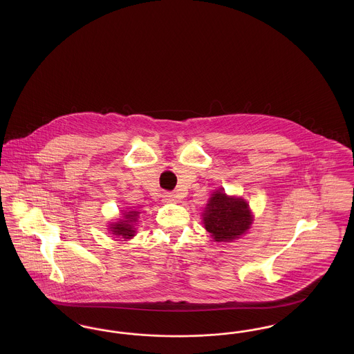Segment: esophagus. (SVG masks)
<instances>
[{
  "mask_svg": "<svg viewBox=\"0 0 354 354\" xmlns=\"http://www.w3.org/2000/svg\"><path fill=\"white\" fill-rule=\"evenodd\" d=\"M162 198H163V202L166 203H172L176 202V196L172 194V192H163V195H162Z\"/></svg>",
  "mask_w": 354,
  "mask_h": 354,
  "instance_id": "1",
  "label": "esophagus"
}]
</instances>
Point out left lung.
Wrapping results in <instances>:
<instances>
[{"mask_svg":"<svg viewBox=\"0 0 354 354\" xmlns=\"http://www.w3.org/2000/svg\"><path fill=\"white\" fill-rule=\"evenodd\" d=\"M203 221L215 241H230L250 228L252 218L248 204L243 199L228 198L224 192H216L208 201Z\"/></svg>","mask_w":354,"mask_h":354,"instance_id":"1","label":"left lung"}]
</instances>
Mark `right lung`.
<instances>
[{"label": "right lung", "instance_id": "obj_1", "mask_svg": "<svg viewBox=\"0 0 354 354\" xmlns=\"http://www.w3.org/2000/svg\"><path fill=\"white\" fill-rule=\"evenodd\" d=\"M126 220H122L118 221L115 224H113L110 227L111 232H114V235L122 236L123 239H131L134 236L135 231L133 228V223L136 221V216H138V212L135 211H130L127 215H124Z\"/></svg>", "mask_w": 354, "mask_h": 354}]
</instances>
